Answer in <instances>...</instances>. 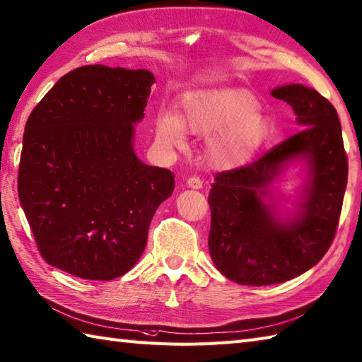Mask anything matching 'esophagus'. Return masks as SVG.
Returning a JSON list of instances; mask_svg holds the SVG:
<instances>
[{
	"instance_id": "esophagus-1",
	"label": "esophagus",
	"mask_w": 362,
	"mask_h": 362,
	"mask_svg": "<svg viewBox=\"0 0 362 362\" xmlns=\"http://www.w3.org/2000/svg\"><path fill=\"white\" fill-rule=\"evenodd\" d=\"M187 185H188L189 188H193V189H199V188H202L204 182H202L201 177L193 175V177H189V179L187 180Z\"/></svg>"
}]
</instances>
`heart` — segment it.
Wrapping results in <instances>:
<instances>
[{
  "label": "heart",
  "instance_id": "b5f03b06",
  "mask_svg": "<svg viewBox=\"0 0 362 362\" xmlns=\"http://www.w3.org/2000/svg\"><path fill=\"white\" fill-rule=\"evenodd\" d=\"M259 103L243 89H207L183 98V120L191 133L210 134L223 130L210 143V160L216 166L232 168L250 160L267 134V122ZM158 136L173 146L185 141L180 119L174 112L158 117Z\"/></svg>",
  "mask_w": 362,
  "mask_h": 362
}]
</instances>
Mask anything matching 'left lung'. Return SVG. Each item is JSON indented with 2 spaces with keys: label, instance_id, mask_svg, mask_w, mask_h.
Masks as SVG:
<instances>
[{
  "label": "left lung",
  "instance_id": "1",
  "mask_svg": "<svg viewBox=\"0 0 362 362\" xmlns=\"http://www.w3.org/2000/svg\"><path fill=\"white\" fill-rule=\"evenodd\" d=\"M287 102L303 130L250 165L218 173L209 205V251L226 278L243 286H270L308 272L334 240L349 177L337 111L315 89L288 84L272 92ZM304 154L311 179L302 214L293 223L276 222L261 202L286 160Z\"/></svg>",
  "mask_w": 362,
  "mask_h": 362
}]
</instances>
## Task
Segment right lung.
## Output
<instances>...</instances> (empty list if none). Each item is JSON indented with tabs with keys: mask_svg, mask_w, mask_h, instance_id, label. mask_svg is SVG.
<instances>
[{
	"mask_svg": "<svg viewBox=\"0 0 362 362\" xmlns=\"http://www.w3.org/2000/svg\"><path fill=\"white\" fill-rule=\"evenodd\" d=\"M153 75L84 66L64 75L26 120L18 197L47 264L110 281L136 264L174 174L133 152Z\"/></svg>",
	"mask_w": 362,
	"mask_h": 362,
	"instance_id": "add662e5",
	"label": "right lung"
}]
</instances>
